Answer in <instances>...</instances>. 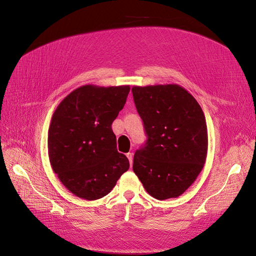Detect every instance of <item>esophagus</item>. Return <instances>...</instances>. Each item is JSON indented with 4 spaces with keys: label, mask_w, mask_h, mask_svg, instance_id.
<instances>
[{
    "label": "esophagus",
    "mask_w": 256,
    "mask_h": 256,
    "mask_svg": "<svg viewBox=\"0 0 256 256\" xmlns=\"http://www.w3.org/2000/svg\"><path fill=\"white\" fill-rule=\"evenodd\" d=\"M127 158L129 159V164H130V166H132V160H134V156H132V152H128L126 154Z\"/></svg>",
    "instance_id": "34e87169"
}]
</instances>
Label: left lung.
Wrapping results in <instances>:
<instances>
[{"label": "left lung", "instance_id": "left-lung-1", "mask_svg": "<svg viewBox=\"0 0 256 256\" xmlns=\"http://www.w3.org/2000/svg\"><path fill=\"white\" fill-rule=\"evenodd\" d=\"M136 110L147 134L136 150L134 172L157 200L177 198L204 168L208 134L202 108L178 84L134 86Z\"/></svg>", "mask_w": 256, "mask_h": 256}]
</instances>
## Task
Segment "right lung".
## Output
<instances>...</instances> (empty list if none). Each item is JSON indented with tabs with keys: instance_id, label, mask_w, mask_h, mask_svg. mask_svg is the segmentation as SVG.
<instances>
[{
	"instance_id": "1",
	"label": "right lung",
	"mask_w": 256,
	"mask_h": 256,
	"mask_svg": "<svg viewBox=\"0 0 256 256\" xmlns=\"http://www.w3.org/2000/svg\"><path fill=\"white\" fill-rule=\"evenodd\" d=\"M129 90V85H82L62 100L52 115L50 164L60 182L78 198H104L129 168L128 158L116 148L111 127Z\"/></svg>"
}]
</instances>
